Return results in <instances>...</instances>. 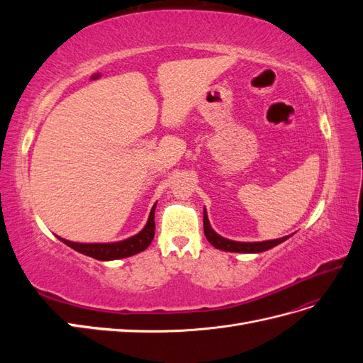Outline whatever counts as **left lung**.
I'll list each match as a JSON object with an SVG mask.
<instances>
[{
	"mask_svg": "<svg viewBox=\"0 0 363 363\" xmlns=\"http://www.w3.org/2000/svg\"><path fill=\"white\" fill-rule=\"evenodd\" d=\"M203 223H204V235H206L208 242H211L218 250L230 251V252H262V251H267L272 247L284 242V240L291 238V236H283L280 239L263 240V242H236V240L225 239L223 236H219L212 228L211 223H208L206 208H204V221Z\"/></svg>",
	"mask_w": 363,
	"mask_h": 363,
	"instance_id": "1",
	"label": "left lung"
}]
</instances>
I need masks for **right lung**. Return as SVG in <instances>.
Returning <instances> with one entry per match:
<instances>
[{
  "mask_svg": "<svg viewBox=\"0 0 363 363\" xmlns=\"http://www.w3.org/2000/svg\"><path fill=\"white\" fill-rule=\"evenodd\" d=\"M155 211L156 206H152L148 221L145 227L140 230V232L135 236H131L128 239L119 240V242H112V244H80V242H71V240H67L63 238H59L63 244H67L72 250L82 252V255H86L89 257H94L96 260H116V259H124L130 257L133 255H138V252L144 251L148 248L151 244L152 238H155Z\"/></svg>",
  "mask_w": 363,
  "mask_h": 363,
  "instance_id": "obj_1",
  "label": "right lung"
}]
</instances>
